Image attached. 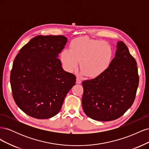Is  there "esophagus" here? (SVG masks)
Wrapping results in <instances>:
<instances>
[{"instance_id": "1", "label": "esophagus", "mask_w": 149, "mask_h": 149, "mask_svg": "<svg viewBox=\"0 0 149 149\" xmlns=\"http://www.w3.org/2000/svg\"><path fill=\"white\" fill-rule=\"evenodd\" d=\"M76 83H77V84H81V79H79V78H76Z\"/></svg>"}]
</instances>
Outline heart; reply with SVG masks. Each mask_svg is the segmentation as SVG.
I'll return each instance as SVG.
<instances>
[{"label":"heart","mask_w":149,"mask_h":149,"mask_svg":"<svg viewBox=\"0 0 149 149\" xmlns=\"http://www.w3.org/2000/svg\"><path fill=\"white\" fill-rule=\"evenodd\" d=\"M70 49H65L61 60L65 70L72 72L77 68L88 78H96L109 68L113 51L109 43L88 37H81L71 42Z\"/></svg>","instance_id":"1"}]
</instances>
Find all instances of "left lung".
Here are the masks:
<instances>
[{
  "label": "left lung",
  "mask_w": 149,
  "mask_h": 149,
  "mask_svg": "<svg viewBox=\"0 0 149 149\" xmlns=\"http://www.w3.org/2000/svg\"><path fill=\"white\" fill-rule=\"evenodd\" d=\"M137 63L122 41L102 74L82 83V106L89 118L99 121L118 119L131 107L139 86Z\"/></svg>",
  "instance_id": "left-lung-1"
}]
</instances>
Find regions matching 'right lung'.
I'll return each mask as SVG.
<instances>
[{
	"label": "right lung",
	"instance_id": "1",
	"mask_svg": "<svg viewBox=\"0 0 149 149\" xmlns=\"http://www.w3.org/2000/svg\"><path fill=\"white\" fill-rule=\"evenodd\" d=\"M67 38L38 35L22 47L13 63L10 85L16 104L34 118H52L60 112L76 76L65 71L58 57Z\"/></svg>",
	"mask_w": 149,
	"mask_h": 149
}]
</instances>
